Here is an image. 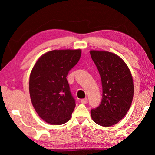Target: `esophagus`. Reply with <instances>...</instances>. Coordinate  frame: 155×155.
I'll return each mask as SVG.
<instances>
[{"label":"esophagus","instance_id":"1","mask_svg":"<svg viewBox=\"0 0 155 155\" xmlns=\"http://www.w3.org/2000/svg\"><path fill=\"white\" fill-rule=\"evenodd\" d=\"M87 102H88V101H87V98L81 100V103H83V104H87Z\"/></svg>","mask_w":155,"mask_h":155}]
</instances>
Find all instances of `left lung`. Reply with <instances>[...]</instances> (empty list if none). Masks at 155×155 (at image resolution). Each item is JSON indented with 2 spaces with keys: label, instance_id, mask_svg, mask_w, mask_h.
<instances>
[{
  "label": "left lung",
  "instance_id": "8db88e82",
  "mask_svg": "<svg viewBox=\"0 0 155 155\" xmlns=\"http://www.w3.org/2000/svg\"><path fill=\"white\" fill-rule=\"evenodd\" d=\"M90 54L103 87L101 104L91 110V116L96 124L111 127L120 121L130 109L134 94L133 77L127 65L117 54L98 51H91Z\"/></svg>",
  "mask_w": 155,
  "mask_h": 155
}]
</instances>
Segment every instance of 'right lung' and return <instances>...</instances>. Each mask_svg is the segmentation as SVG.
Here are the masks:
<instances>
[{"label": "right lung", "instance_id": "obj_1", "mask_svg": "<svg viewBox=\"0 0 155 155\" xmlns=\"http://www.w3.org/2000/svg\"><path fill=\"white\" fill-rule=\"evenodd\" d=\"M81 55V49L54 50L41 55L31 70V103L46 122L60 125L71 117L76 103L66 77Z\"/></svg>", "mask_w": 155, "mask_h": 155}]
</instances>
